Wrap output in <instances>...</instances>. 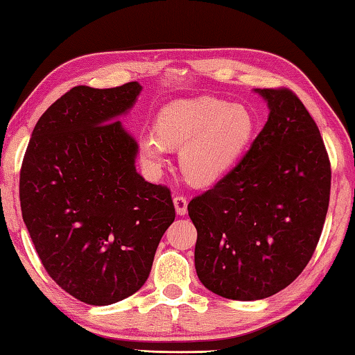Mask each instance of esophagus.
Instances as JSON below:
<instances>
[{
  "label": "esophagus",
  "mask_w": 355,
  "mask_h": 355,
  "mask_svg": "<svg viewBox=\"0 0 355 355\" xmlns=\"http://www.w3.org/2000/svg\"><path fill=\"white\" fill-rule=\"evenodd\" d=\"M173 205H175L177 215H180V216L187 215V211H188V199L184 198V196H175V198H173Z\"/></svg>",
  "instance_id": "esophagus-1"
}]
</instances>
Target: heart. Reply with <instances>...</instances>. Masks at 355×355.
Here are the masks:
<instances>
[{
	"label": "heart",
	"instance_id": "obj_1",
	"mask_svg": "<svg viewBox=\"0 0 355 355\" xmlns=\"http://www.w3.org/2000/svg\"><path fill=\"white\" fill-rule=\"evenodd\" d=\"M254 118L245 105L216 98L178 99L156 118V132L140 139V155L153 171L168 148H180V167L189 182L210 184L226 175L248 145Z\"/></svg>",
	"mask_w": 355,
	"mask_h": 355
}]
</instances>
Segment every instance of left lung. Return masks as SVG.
<instances>
[{"mask_svg":"<svg viewBox=\"0 0 355 355\" xmlns=\"http://www.w3.org/2000/svg\"><path fill=\"white\" fill-rule=\"evenodd\" d=\"M268 120L240 162L188 204L200 283L232 300H261L306 267L330 199V161L316 123L288 88L254 89Z\"/></svg>","mask_w":355,"mask_h":355,"instance_id":"left-lung-1","label":"left lung"}]
</instances>
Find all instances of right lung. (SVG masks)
Masks as SVG:
<instances>
[{"instance_id":"obj_1","label":"right lung","mask_w":355,"mask_h":355,"mask_svg":"<svg viewBox=\"0 0 355 355\" xmlns=\"http://www.w3.org/2000/svg\"><path fill=\"white\" fill-rule=\"evenodd\" d=\"M142 87H74L39 118L20 171V207L44 268L88 305H112L147 281L175 219L171 189L136 171L137 142L118 116Z\"/></svg>"}]
</instances>
